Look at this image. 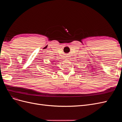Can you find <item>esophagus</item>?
Here are the masks:
<instances>
[{
  "instance_id": "34e87169",
  "label": "esophagus",
  "mask_w": 122,
  "mask_h": 122,
  "mask_svg": "<svg viewBox=\"0 0 122 122\" xmlns=\"http://www.w3.org/2000/svg\"><path fill=\"white\" fill-rule=\"evenodd\" d=\"M68 57H69V56H66V59H67V60H68V59L69 58H68Z\"/></svg>"
}]
</instances>
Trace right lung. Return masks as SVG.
Instances as JSON below:
<instances>
[{
  "label": "right lung",
  "mask_w": 122,
  "mask_h": 122,
  "mask_svg": "<svg viewBox=\"0 0 122 122\" xmlns=\"http://www.w3.org/2000/svg\"><path fill=\"white\" fill-rule=\"evenodd\" d=\"M53 62H54V61H53Z\"/></svg>",
  "instance_id": "1"
}]
</instances>
